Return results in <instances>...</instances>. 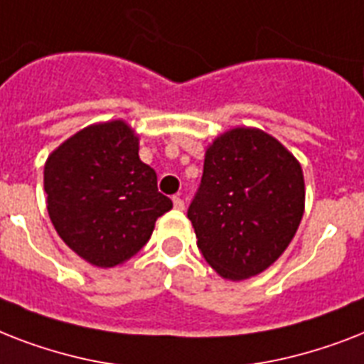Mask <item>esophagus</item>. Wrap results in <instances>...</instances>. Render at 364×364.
<instances>
[{
	"mask_svg": "<svg viewBox=\"0 0 364 364\" xmlns=\"http://www.w3.org/2000/svg\"><path fill=\"white\" fill-rule=\"evenodd\" d=\"M173 208H176V210H179V211H183L185 210V202H183V198H179V196H173Z\"/></svg>",
	"mask_w": 364,
	"mask_h": 364,
	"instance_id": "34e87169",
	"label": "esophagus"
}]
</instances>
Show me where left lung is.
I'll return each mask as SVG.
<instances>
[{
	"label": "left lung",
	"mask_w": 364,
	"mask_h": 364,
	"mask_svg": "<svg viewBox=\"0 0 364 364\" xmlns=\"http://www.w3.org/2000/svg\"><path fill=\"white\" fill-rule=\"evenodd\" d=\"M299 160L259 128H232L205 151L188 205L208 264L225 279L264 272L287 249L304 213Z\"/></svg>",
	"instance_id": "obj_1"
}]
</instances>
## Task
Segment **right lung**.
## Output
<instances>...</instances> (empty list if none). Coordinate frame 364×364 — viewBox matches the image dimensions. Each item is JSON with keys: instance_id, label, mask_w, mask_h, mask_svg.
Returning a JSON list of instances; mask_svg holds the SVG:
<instances>
[{"instance_id": "1", "label": "right lung", "mask_w": 364, "mask_h": 364, "mask_svg": "<svg viewBox=\"0 0 364 364\" xmlns=\"http://www.w3.org/2000/svg\"><path fill=\"white\" fill-rule=\"evenodd\" d=\"M139 139L124 121L90 124L45 162L48 217L71 251L100 268L128 260L171 210L156 173L139 160Z\"/></svg>"}]
</instances>
